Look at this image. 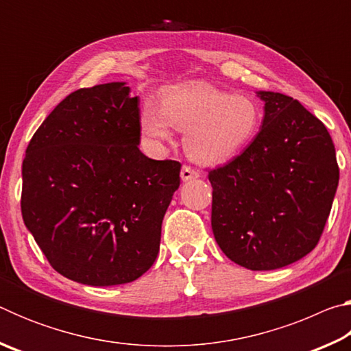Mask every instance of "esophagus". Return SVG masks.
<instances>
[{
    "instance_id": "esophagus-1",
    "label": "esophagus",
    "mask_w": 351,
    "mask_h": 351,
    "mask_svg": "<svg viewBox=\"0 0 351 351\" xmlns=\"http://www.w3.org/2000/svg\"><path fill=\"white\" fill-rule=\"evenodd\" d=\"M198 176H199V171L197 169H192L190 165H182V169H181L182 181L195 180V178H198Z\"/></svg>"
}]
</instances>
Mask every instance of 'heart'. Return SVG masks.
Wrapping results in <instances>:
<instances>
[{
	"mask_svg": "<svg viewBox=\"0 0 351 351\" xmlns=\"http://www.w3.org/2000/svg\"><path fill=\"white\" fill-rule=\"evenodd\" d=\"M261 123L257 102L247 96L193 83L164 94L161 110L147 104L141 130L152 142L171 139V127L184 136V148L193 161L221 164L240 154L255 139Z\"/></svg>",
	"mask_w": 351,
	"mask_h": 351,
	"instance_id": "b5f03b06",
	"label": "heart"
}]
</instances>
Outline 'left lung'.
Listing matches in <instances>:
<instances>
[{
    "label": "left lung",
    "instance_id": "left-lung-1",
    "mask_svg": "<svg viewBox=\"0 0 351 351\" xmlns=\"http://www.w3.org/2000/svg\"><path fill=\"white\" fill-rule=\"evenodd\" d=\"M265 117L245 152L209 170L212 230L252 271L283 268L317 246L339 182L328 130L304 105L260 91Z\"/></svg>",
    "mask_w": 351,
    "mask_h": 351
}]
</instances>
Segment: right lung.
I'll return each mask as SVG.
<instances>
[{
	"instance_id": "add662e5",
	"label": "right lung",
	"mask_w": 351,
	"mask_h": 351,
	"mask_svg": "<svg viewBox=\"0 0 351 351\" xmlns=\"http://www.w3.org/2000/svg\"><path fill=\"white\" fill-rule=\"evenodd\" d=\"M139 141V99L112 82L71 93L29 142L23 219L69 280L130 283L156 260L181 164L147 158Z\"/></svg>"
}]
</instances>
